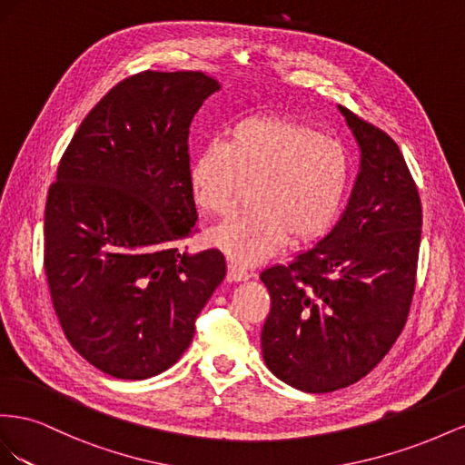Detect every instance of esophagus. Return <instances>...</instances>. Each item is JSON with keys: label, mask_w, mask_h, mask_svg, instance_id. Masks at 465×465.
I'll use <instances>...</instances> for the list:
<instances>
[{"label": "esophagus", "mask_w": 465, "mask_h": 465, "mask_svg": "<svg viewBox=\"0 0 465 465\" xmlns=\"http://www.w3.org/2000/svg\"><path fill=\"white\" fill-rule=\"evenodd\" d=\"M251 278V272L242 269L240 264L235 262H228V281L232 282H242V281H249Z\"/></svg>", "instance_id": "34e87169"}]
</instances>
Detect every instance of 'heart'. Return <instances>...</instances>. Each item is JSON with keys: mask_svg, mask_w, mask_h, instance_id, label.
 Returning a JSON list of instances; mask_svg holds the SVG:
<instances>
[{"mask_svg": "<svg viewBox=\"0 0 465 465\" xmlns=\"http://www.w3.org/2000/svg\"><path fill=\"white\" fill-rule=\"evenodd\" d=\"M351 162L337 140L286 116L237 123L228 143L196 155L191 191L198 208L230 216L245 184H253L247 214L212 230L208 240L233 262L255 264L288 240L310 243L335 222L349 189Z\"/></svg>", "mask_w": 465, "mask_h": 465, "instance_id": "heart-1", "label": "heart"}]
</instances>
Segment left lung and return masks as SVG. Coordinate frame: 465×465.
<instances>
[{
  "label": "left lung",
  "instance_id": "left-lung-1",
  "mask_svg": "<svg viewBox=\"0 0 465 465\" xmlns=\"http://www.w3.org/2000/svg\"><path fill=\"white\" fill-rule=\"evenodd\" d=\"M361 145L347 210L315 247L261 272L262 358L288 386L327 393L364 378L401 335L415 294L422 208L395 140L339 107Z\"/></svg>",
  "mask_w": 465,
  "mask_h": 465
}]
</instances>
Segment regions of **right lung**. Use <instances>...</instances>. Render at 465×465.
Returning <instances> with one entry per match:
<instances>
[{
  "instance_id": "obj_1",
  "label": "right lung",
  "mask_w": 465,
  "mask_h": 465,
  "mask_svg": "<svg viewBox=\"0 0 465 465\" xmlns=\"http://www.w3.org/2000/svg\"><path fill=\"white\" fill-rule=\"evenodd\" d=\"M220 89L203 72L116 84L65 148L45 210V271L72 347L101 372L145 380L173 366L225 276L196 233L189 128Z\"/></svg>"
}]
</instances>
